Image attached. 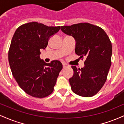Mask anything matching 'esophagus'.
I'll list each match as a JSON object with an SVG mask.
<instances>
[{
	"mask_svg": "<svg viewBox=\"0 0 124 124\" xmlns=\"http://www.w3.org/2000/svg\"><path fill=\"white\" fill-rule=\"evenodd\" d=\"M68 67H69V66L68 65V64L63 63V68H68Z\"/></svg>",
	"mask_w": 124,
	"mask_h": 124,
	"instance_id": "34e87169",
	"label": "esophagus"
}]
</instances>
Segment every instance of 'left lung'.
I'll use <instances>...</instances> for the list:
<instances>
[{
	"label": "left lung",
	"mask_w": 124,
	"mask_h": 124,
	"mask_svg": "<svg viewBox=\"0 0 124 124\" xmlns=\"http://www.w3.org/2000/svg\"><path fill=\"white\" fill-rule=\"evenodd\" d=\"M61 30L75 38V53L86 59L81 69L71 66L74 72L69 79L71 89L79 96H93L104 85L111 65L109 38L101 28L87 23L61 26Z\"/></svg>",
	"instance_id": "1"
}]
</instances>
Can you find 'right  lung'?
Instances as JSON below:
<instances>
[{"mask_svg": "<svg viewBox=\"0 0 124 124\" xmlns=\"http://www.w3.org/2000/svg\"><path fill=\"white\" fill-rule=\"evenodd\" d=\"M60 26L48 27L37 22L20 26L15 31L8 51V62L13 76L28 94L43 98L52 93L62 64L59 61L46 63L39 57L48 40Z\"/></svg>", "mask_w": 124, "mask_h": 124, "instance_id": "right-lung-1", "label": "right lung"}]
</instances>
